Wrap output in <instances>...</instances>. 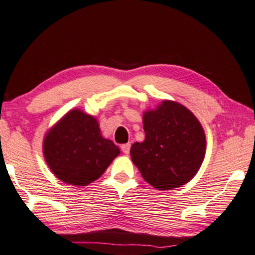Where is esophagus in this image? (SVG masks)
Masks as SVG:
<instances>
[{
    "label": "esophagus",
    "instance_id": "34e87169",
    "mask_svg": "<svg viewBox=\"0 0 255 255\" xmlns=\"http://www.w3.org/2000/svg\"><path fill=\"white\" fill-rule=\"evenodd\" d=\"M130 149H131V143H125L121 146V150H122L125 154L130 153Z\"/></svg>",
    "mask_w": 255,
    "mask_h": 255
}]
</instances>
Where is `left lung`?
Wrapping results in <instances>:
<instances>
[{"label":"left lung","instance_id":"8db88e82","mask_svg":"<svg viewBox=\"0 0 255 255\" xmlns=\"http://www.w3.org/2000/svg\"><path fill=\"white\" fill-rule=\"evenodd\" d=\"M145 140L130 153L143 179L159 190L185 185L199 170L206 137L199 121L185 106L164 101L143 115Z\"/></svg>","mask_w":255,"mask_h":255}]
</instances>
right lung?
<instances>
[{"label": "right lung", "mask_w": 255, "mask_h": 255, "mask_svg": "<svg viewBox=\"0 0 255 255\" xmlns=\"http://www.w3.org/2000/svg\"><path fill=\"white\" fill-rule=\"evenodd\" d=\"M119 153L118 146L101 135L96 119L79 110L67 113L43 141L49 168L58 179L74 186L98 179Z\"/></svg>", "instance_id": "obj_1"}]
</instances>
